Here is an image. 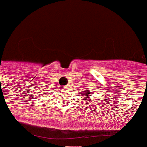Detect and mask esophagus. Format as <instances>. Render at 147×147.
I'll use <instances>...</instances> for the list:
<instances>
[{
	"mask_svg": "<svg viewBox=\"0 0 147 147\" xmlns=\"http://www.w3.org/2000/svg\"><path fill=\"white\" fill-rule=\"evenodd\" d=\"M63 89H68V86H64V87H63Z\"/></svg>",
	"mask_w": 147,
	"mask_h": 147,
	"instance_id": "34e87169",
	"label": "esophagus"
}]
</instances>
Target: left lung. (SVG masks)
Masks as SVG:
<instances>
[{
  "mask_svg": "<svg viewBox=\"0 0 147 147\" xmlns=\"http://www.w3.org/2000/svg\"><path fill=\"white\" fill-rule=\"evenodd\" d=\"M88 94H89V92H88V90L84 91V92L83 93H81V95H84V97H87V96H88Z\"/></svg>",
  "mask_w": 147,
  "mask_h": 147,
  "instance_id": "8db88e82",
  "label": "left lung"
}]
</instances>
